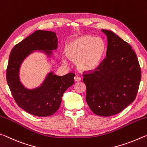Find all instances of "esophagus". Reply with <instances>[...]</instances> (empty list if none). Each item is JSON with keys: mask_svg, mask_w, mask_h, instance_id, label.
Masks as SVG:
<instances>
[{"mask_svg": "<svg viewBox=\"0 0 147 147\" xmlns=\"http://www.w3.org/2000/svg\"><path fill=\"white\" fill-rule=\"evenodd\" d=\"M74 80H75L76 81H80L81 80V78H80V77L76 76L75 78H74Z\"/></svg>", "mask_w": 147, "mask_h": 147, "instance_id": "34e87169", "label": "esophagus"}]
</instances>
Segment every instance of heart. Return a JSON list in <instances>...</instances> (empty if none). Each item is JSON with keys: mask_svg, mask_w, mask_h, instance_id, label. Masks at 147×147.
Segmentation results:
<instances>
[{"mask_svg": "<svg viewBox=\"0 0 147 147\" xmlns=\"http://www.w3.org/2000/svg\"><path fill=\"white\" fill-rule=\"evenodd\" d=\"M66 51L69 59L76 62L80 70L90 71L99 66L105 53V45L100 38L85 35L71 41Z\"/></svg>", "mask_w": 147, "mask_h": 147, "instance_id": "heart-1", "label": "heart"}]
</instances>
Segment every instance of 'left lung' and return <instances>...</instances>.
Wrapping results in <instances>:
<instances>
[{
    "label": "left lung",
    "mask_w": 147,
    "mask_h": 147,
    "mask_svg": "<svg viewBox=\"0 0 147 147\" xmlns=\"http://www.w3.org/2000/svg\"><path fill=\"white\" fill-rule=\"evenodd\" d=\"M107 36L106 57L92 73L84 74L86 101L94 113L109 117L134 102L141 78L140 66L131 45L119 36L102 30Z\"/></svg>",
    "instance_id": "left-lung-1"
}]
</instances>
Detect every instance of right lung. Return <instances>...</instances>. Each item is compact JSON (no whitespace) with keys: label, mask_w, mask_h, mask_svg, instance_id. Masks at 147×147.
I'll return each instance as SVG.
<instances>
[{"label":"right lung","mask_w":147,"mask_h":147,"mask_svg":"<svg viewBox=\"0 0 147 147\" xmlns=\"http://www.w3.org/2000/svg\"><path fill=\"white\" fill-rule=\"evenodd\" d=\"M58 47V38L52 31L38 30L16 45L9 54L6 70L7 83L12 96L19 107L28 113L37 117H48L59 109L62 97L74 83L75 74L59 76L50 71L40 86L28 89L21 82L20 67L24 60L33 51H40L52 57Z\"/></svg>","instance_id":"add662e5"}]
</instances>
